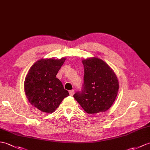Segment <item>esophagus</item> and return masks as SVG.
<instances>
[{
    "mask_svg": "<svg viewBox=\"0 0 150 150\" xmlns=\"http://www.w3.org/2000/svg\"><path fill=\"white\" fill-rule=\"evenodd\" d=\"M69 95H70V96H73L74 94V90H70V91H69Z\"/></svg>",
    "mask_w": 150,
    "mask_h": 150,
    "instance_id": "34e87169",
    "label": "esophagus"
}]
</instances>
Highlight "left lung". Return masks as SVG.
I'll use <instances>...</instances> for the list:
<instances>
[{
  "mask_svg": "<svg viewBox=\"0 0 150 150\" xmlns=\"http://www.w3.org/2000/svg\"><path fill=\"white\" fill-rule=\"evenodd\" d=\"M84 68L81 91L74 95L87 113L97 114L107 110L116 100L119 82L116 74L105 62L93 57L83 60Z\"/></svg>",
  "mask_w": 150,
  "mask_h": 150,
  "instance_id": "obj_1",
  "label": "left lung"
}]
</instances>
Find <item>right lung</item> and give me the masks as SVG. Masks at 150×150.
Segmentation results:
<instances>
[{"instance_id":"1","label":"right lung","mask_w":150,"mask_h":150,"mask_svg":"<svg viewBox=\"0 0 150 150\" xmlns=\"http://www.w3.org/2000/svg\"><path fill=\"white\" fill-rule=\"evenodd\" d=\"M66 60L41 59L32 66L26 76L24 88L29 102L44 112H53L69 96L62 82L56 78Z\"/></svg>"}]
</instances>
